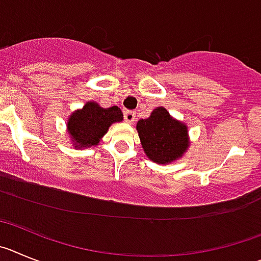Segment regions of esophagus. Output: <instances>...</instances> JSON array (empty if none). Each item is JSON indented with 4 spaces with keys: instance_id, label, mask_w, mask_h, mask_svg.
Listing matches in <instances>:
<instances>
[{
    "instance_id": "34e87169",
    "label": "esophagus",
    "mask_w": 261,
    "mask_h": 261,
    "mask_svg": "<svg viewBox=\"0 0 261 261\" xmlns=\"http://www.w3.org/2000/svg\"><path fill=\"white\" fill-rule=\"evenodd\" d=\"M123 118H125V121L127 123H133L135 121V112H133V110H126L125 113H123Z\"/></svg>"
}]
</instances>
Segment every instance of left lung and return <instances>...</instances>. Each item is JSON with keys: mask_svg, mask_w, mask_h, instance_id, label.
I'll return each mask as SVG.
<instances>
[{"mask_svg": "<svg viewBox=\"0 0 261 261\" xmlns=\"http://www.w3.org/2000/svg\"><path fill=\"white\" fill-rule=\"evenodd\" d=\"M136 130L145 154L154 163H170L189 147L187 127L171 118L165 108H157L149 118L140 119Z\"/></svg>", "mask_w": 261, "mask_h": 261, "instance_id": "obj_1", "label": "left lung"}]
</instances>
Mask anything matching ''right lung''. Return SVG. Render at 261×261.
<instances>
[{"instance_id": "1", "label": "right lung", "mask_w": 261, "mask_h": 261, "mask_svg": "<svg viewBox=\"0 0 261 261\" xmlns=\"http://www.w3.org/2000/svg\"><path fill=\"white\" fill-rule=\"evenodd\" d=\"M122 121V112L118 107L101 108L96 102H87L83 109L72 113L69 119V131L75 147L96 145L109 126Z\"/></svg>"}]
</instances>
